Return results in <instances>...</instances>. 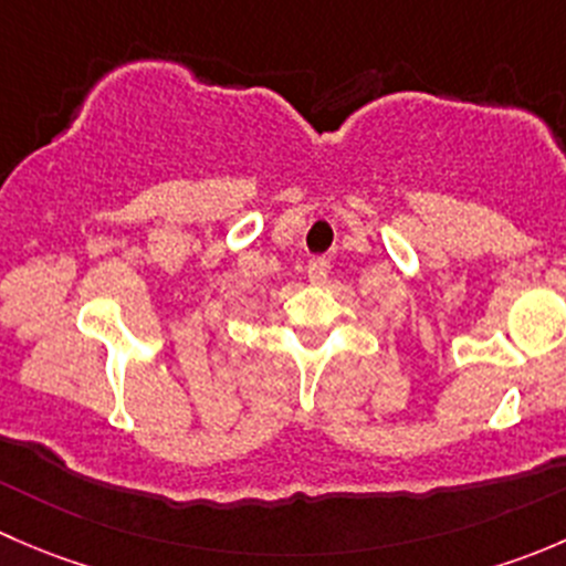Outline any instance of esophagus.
<instances>
[{
	"label": "esophagus",
	"mask_w": 566,
	"mask_h": 566,
	"mask_svg": "<svg viewBox=\"0 0 566 566\" xmlns=\"http://www.w3.org/2000/svg\"><path fill=\"white\" fill-rule=\"evenodd\" d=\"M306 271H310L312 284H323L325 279H328V260H325V256H312L310 265H306Z\"/></svg>",
	"instance_id": "obj_1"
}]
</instances>
